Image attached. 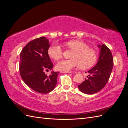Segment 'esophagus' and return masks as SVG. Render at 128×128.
Instances as JSON below:
<instances>
[{
	"label": "esophagus",
	"instance_id": "1",
	"mask_svg": "<svg viewBox=\"0 0 128 128\" xmlns=\"http://www.w3.org/2000/svg\"><path fill=\"white\" fill-rule=\"evenodd\" d=\"M60 72H63V73H71L72 72H69V71H63L61 70Z\"/></svg>",
	"mask_w": 128,
	"mask_h": 128
}]
</instances>
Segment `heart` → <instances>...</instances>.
<instances>
[{"label": "heart", "mask_w": 128, "mask_h": 128, "mask_svg": "<svg viewBox=\"0 0 128 128\" xmlns=\"http://www.w3.org/2000/svg\"><path fill=\"white\" fill-rule=\"evenodd\" d=\"M64 47L74 51L70 60H62L58 62L56 68L60 70L69 71L75 67L88 69L95 64L97 54L93 48L88 47L86 42L80 40H71L64 43ZM64 51L61 46L54 43L48 49V56L54 60H59L63 56Z\"/></svg>", "instance_id": "heart-1"}]
</instances>
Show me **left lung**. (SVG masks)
Masks as SVG:
<instances>
[{"mask_svg": "<svg viewBox=\"0 0 128 128\" xmlns=\"http://www.w3.org/2000/svg\"><path fill=\"white\" fill-rule=\"evenodd\" d=\"M100 56L97 64L89 70L88 78L78 85L80 90L84 94H91L100 91L106 86L113 67V58L110 49L104 44L99 45Z\"/></svg>", "mask_w": 128, "mask_h": 128, "instance_id": "obj_1", "label": "left lung"}]
</instances>
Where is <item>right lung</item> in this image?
Listing matches in <instances>:
<instances>
[{
	"mask_svg": "<svg viewBox=\"0 0 128 128\" xmlns=\"http://www.w3.org/2000/svg\"><path fill=\"white\" fill-rule=\"evenodd\" d=\"M49 48L48 40L41 37L29 42L20 53L19 69L22 78L29 88L40 94H48L55 88L59 74L52 71L48 76L44 72L53 67L48 54Z\"/></svg>",
	"mask_w": 128,
	"mask_h": 128,
	"instance_id": "add662e5",
	"label": "right lung"
}]
</instances>
